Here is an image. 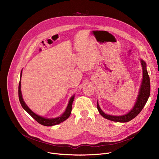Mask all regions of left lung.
I'll return each mask as SVG.
<instances>
[{
    "mask_svg": "<svg viewBox=\"0 0 159 159\" xmlns=\"http://www.w3.org/2000/svg\"><path fill=\"white\" fill-rule=\"evenodd\" d=\"M140 62L142 67H143V76L137 102H135L134 107L126 115L121 116H114L107 115L104 113L101 109V107H100L97 102L98 111H99L100 114L105 119L117 122H127L136 117L142 111V110L143 109V107L147 102L150 95V80L148 73V71L146 70V62L143 60H140Z\"/></svg>",
    "mask_w": 159,
    "mask_h": 159,
    "instance_id": "8db88e82",
    "label": "left lung"
}]
</instances>
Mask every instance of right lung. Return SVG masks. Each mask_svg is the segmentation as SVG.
I'll list each match as a JSON object with an SVG mask.
<instances>
[{"label":"right lung","mask_w":159,"mask_h":159,"mask_svg":"<svg viewBox=\"0 0 159 159\" xmlns=\"http://www.w3.org/2000/svg\"><path fill=\"white\" fill-rule=\"evenodd\" d=\"M21 76H22V71L20 73V79H21ZM20 86H21V82L20 80L19 82V101L20 103L23 107V109L26 110L31 116L37 122H38L39 124L43 125V126H55V125H57L58 124H60L64 120H66L67 119H68L71 112L72 110V104L74 101V98L75 95H73L69 101L68 105L66 107V110L64 111V113L61 116H58V117L55 118V119H48V118H44L43 116H39L37 114H35L34 112H33L28 106L26 104V103L24 102L22 96V93H21V90H20Z\"/></svg>","instance_id":"1"}]
</instances>
